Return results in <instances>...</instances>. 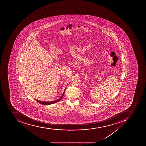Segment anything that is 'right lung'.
Here are the masks:
<instances>
[{"mask_svg": "<svg viewBox=\"0 0 146 146\" xmlns=\"http://www.w3.org/2000/svg\"><path fill=\"white\" fill-rule=\"evenodd\" d=\"M65 91V90H64V91L63 92V94H62V95L61 96V97L60 98H59L58 100H54V101H50V102H46V101H39V100H36V101H37L38 102H39V103L41 104L42 105H52V104H53L55 103L58 102L59 101H60L61 100L62 98V97H63V95H64V94Z\"/></svg>", "mask_w": 146, "mask_h": 146, "instance_id": "add662e5", "label": "right lung"}]
</instances>
